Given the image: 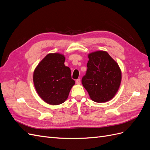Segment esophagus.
<instances>
[{
  "mask_svg": "<svg viewBox=\"0 0 150 150\" xmlns=\"http://www.w3.org/2000/svg\"><path fill=\"white\" fill-rule=\"evenodd\" d=\"M76 84H81V80H80V79H78L76 80Z\"/></svg>",
  "mask_w": 150,
  "mask_h": 150,
  "instance_id": "obj_1",
  "label": "esophagus"
}]
</instances>
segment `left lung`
<instances>
[{
    "instance_id": "obj_1",
    "label": "left lung",
    "mask_w": 150,
    "mask_h": 150,
    "mask_svg": "<svg viewBox=\"0 0 150 150\" xmlns=\"http://www.w3.org/2000/svg\"><path fill=\"white\" fill-rule=\"evenodd\" d=\"M88 57V69L81 82L93 101H108L115 96L120 86V68L106 51L92 52Z\"/></svg>"
}]
</instances>
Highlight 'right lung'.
Here are the masks:
<instances>
[{
  "mask_svg": "<svg viewBox=\"0 0 150 150\" xmlns=\"http://www.w3.org/2000/svg\"><path fill=\"white\" fill-rule=\"evenodd\" d=\"M65 57L58 53L49 54L34 72L33 81L39 96L48 104L64 103L75 84L71 69L64 65Z\"/></svg>",
  "mask_w": 150,
  "mask_h": 150,
  "instance_id": "1",
  "label": "right lung"
}]
</instances>
